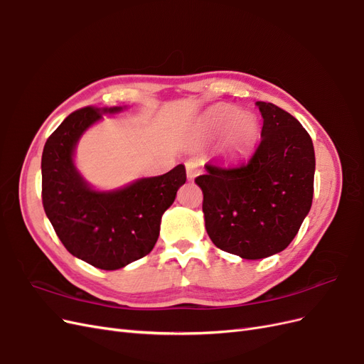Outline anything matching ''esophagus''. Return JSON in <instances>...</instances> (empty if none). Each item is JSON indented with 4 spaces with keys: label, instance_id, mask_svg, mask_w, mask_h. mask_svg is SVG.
<instances>
[{
    "label": "esophagus",
    "instance_id": "34e87169",
    "mask_svg": "<svg viewBox=\"0 0 364 364\" xmlns=\"http://www.w3.org/2000/svg\"><path fill=\"white\" fill-rule=\"evenodd\" d=\"M185 168H186V176H188V179L193 181L197 174L200 173V167L199 164L196 161H186L185 162Z\"/></svg>",
    "mask_w": 364,
    "mask_h": 364
}]
</instances>
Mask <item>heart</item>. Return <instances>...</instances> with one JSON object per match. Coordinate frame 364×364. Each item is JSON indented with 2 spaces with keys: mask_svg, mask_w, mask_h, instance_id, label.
<instances>
[{
  "mask_svg": "<svg viewBox=\"0 0 364 364\" xmlns=\"http://www.w3.org/2000/svg\"><path fill=\"white\" fill-rule=\"evenodd\" d=\"M232 120L235 123L228 132L225 146L230 153H243L253 144V141L257 138V121L250 115H241L240 111L232 107L220 109V111L213 114V123L215 126H226L232 123Z\"/></svg>",
  "mask_w": 364,
  "mask_h": 364,
  "instance_id": "heart-1",
  "label": "heart"
}]
</instances>
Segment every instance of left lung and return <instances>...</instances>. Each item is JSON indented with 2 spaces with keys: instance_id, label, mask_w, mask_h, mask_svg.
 I'll use <instances>...</instances> for the list:
<instances>
[{
  "instance_id": "left-lung-1",
  "label": "left lung",
  "mask_w": 364,
  "mask_h": 364,
  "mask_svg": "<svg viewBox=\"0 0 364 364\" xmlns=\"http://www.w3.org/2000/svg\"><path fill=\"white\" fill-rule=\"evenodd\" d=\"M261 142L237 165L205 164L196 183L203 193L205 228L213 243L245 259L287 247L310 213L314 191V147L293 115L257 102Z\"/></svg>"
}]
</instances>
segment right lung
<instances>
[{"instance_id":"right-lung-1","label":"right lung","mask_w":364,"mask_h":364,"mask_svg":"<svg viewBox=\"0 0 364 364\" xmlns=\"http://www.w3.org/2000/svg\"><path fill=\"white\" fill-rule=\"evenodd\" d=\"M118 111L86 106L70 114L48 136L41 164L42 205L62 245L102 270L121 269L151 252L161 217L186 181L182 164L109 193L94 191L83 181L73 162L77 141L103 112Z\"/></svg>"}]
</instances>
